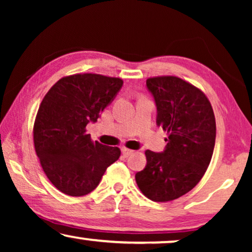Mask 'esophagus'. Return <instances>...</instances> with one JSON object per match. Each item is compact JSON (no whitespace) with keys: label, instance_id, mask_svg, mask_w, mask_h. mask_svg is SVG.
<instances>
[{"label":"esophagus","instance_id":"esophagus-1","mask_svg":"<svg viewBox=\"0 0 252 252\" xmlns=\"http://www.w3.org/2000/svg\"><path fill=\"white\" fill-rule=\"evenodd\" d=\"M122 153L125 157H128V156H130V155L134 154V151L130 149H127V148H122Z\"/></svg>","mask_w":252,"mask_h":252}]
</instances>
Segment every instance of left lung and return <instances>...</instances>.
<instances>
[{
	"label": "left lung",
	"instance_id": "1",
	"mask_svg": "<svg viewBox=\"0 0 252 252\" xmlns=\"http://www.w3.org/2000/svg\"><path fill=\"white\" fill-rule=\"evenodd\" d=\"M157 108L156 124L168 133L161 153L146 151L147 165L135 174L140 190L155 202H167L198 184L216 143V119L203 93L177 77L147 80Z\"/></svg>",
	"mask_w": 252,
	"mask_h": 252
}]
</instances>
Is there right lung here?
Listing matches in <instances>:
<instances>
[{
  "mask_svg": "<svg viewBox=\"0 0 252 252\" xmlns=\"http://www.w3.org/2000/svg\"><path fill=\"white\" fill-rule=\"evenodd\" d=\"M123 84L122 79L101 74L70 75L58 80L41 102L34 147L44 173L64 194H89L119 158V148L93 142L86 126L97 122Z\"/></svg>",
  "mask_w": 252,
  "mask_h": 252,
  "instance_id": "right-lung-1",
  "label": "right lung"
}]
</instances>
